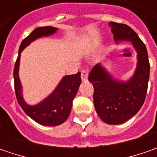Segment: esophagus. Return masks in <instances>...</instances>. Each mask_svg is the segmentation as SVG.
Returning a JSON list of instances; mask_svg holds the SVG:
<instances>
[{
	"mask_svg": "<svg viewBox=\"0 0 157 157\" xmlns=\"http://www.w3.org/2000/svg\"><path fill=\"white\" fill-rule=\"evenodd\" d=\"M87 78H88V71H86V70L82 71H81L82 80H83V81H86V80H87Z\"/></svg>",
	"mask_w": 157,
	"mask_h": 157,
	"instance_id": "esophagus-1",
	"label": "esophagus"
}]
</instances>
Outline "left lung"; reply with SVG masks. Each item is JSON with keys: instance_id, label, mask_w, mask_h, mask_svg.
I'll return each instance as SVG.
<instances>
[{"instance_id": "left-lung-1", "label": "left lung", "mask_w": 157, "mask_h": 157, "mask_svg": "<svg viewBox=\"0 0 157 157\" xmlns=\"http://www.w3.org/2000/svg\"><path fill=\"white\" fill-rule=\"evenodd\" d=\"M114 41H129L137 52V66L128 81L115 79L97 63L92 69L88 80L94 88V107L105 123H124L136 114L144 103L149 78V62L145 44L128 25L110 21Z\"/></svg>"}]
</instances>
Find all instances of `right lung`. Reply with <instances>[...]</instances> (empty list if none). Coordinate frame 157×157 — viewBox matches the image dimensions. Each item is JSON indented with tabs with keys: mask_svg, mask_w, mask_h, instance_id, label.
<instances>
[{
	"mask_svg": "<svg viewBox=\"0 0 157 157\" xmlns=\"http://www.w3.org/2000/svg\"><path fill=\"white\" fill-rule=\"evenodd\" d=\"M57 28L47 26L34 29L21 43L18 57L14 69L15 91L19 105L32 120L44 126L54 127L63 123L69 117L77 92L81 83L80 72L74 75L64 76L56 89L46 99L35 105H28L22 98V87L19 78V65L21 52L31 42L42 36H48L57 32Z\"/></svg>",
	"mask_w": 157,
	"mask_h": 157,
	"instance_id": "obj_1",
	"label": "right lung"
}]
</instances>
